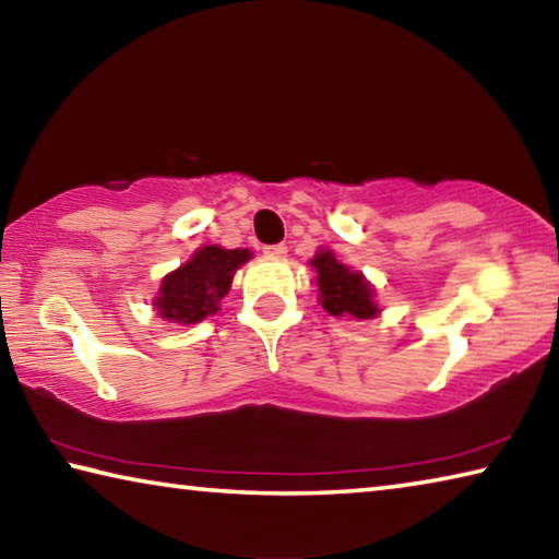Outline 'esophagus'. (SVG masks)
I'll return each instance as SVG.
<instances>
[{"label":"esophagus","mask_w":559,"mask_h":559,"mask_svg":"<svg viewBox=\"0 0 559 559\" xmlns=\"http://www.w3.org/2000/svg\"><path fill=\"white\" fill-rule=\"evenodd\" d=\"M263 253H266V257H273V259H283L288 253V246L286 243H273V246H266Z\"/></svg>","instance_id":"esophagus-1"}]
</instances>
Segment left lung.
<instances>
[{
  "label": "left lung",
  "instance_id": "left-lung-1",
  "mask_svg": "<svg viewBox=\"0 0 559 559\" xmlns=\"http://www.w3.org/2000/svg\"><path fill=\"white\" fill-rule=\"evenodd\" d=\"M310 266L318 271L320 306L330 316L370 320L380 313L370 281L359 271H349L345 263H340L333 251H318Z\"/></svg>",
  "mask_w": 559,
  "mask_h": 559
}]
</instances>
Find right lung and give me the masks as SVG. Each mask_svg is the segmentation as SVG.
Listing matches in <instances>:
<instances>
[{
  "instance_id": "obj_1",
  "label": "right lung",
  "mask_w": 559,
  "mask_h": 559,
  "mask_svg": "<svg viewBox=\"0 0 559 559\" xmlns=\"http://www.w3.org/2000/svg\"><path fill=\"white\" fill-rule=\"evenodd\" d=\"M249 259V249H222L214 243L202 246L192 259L163 278V286L153 300L159 318L192 325L216 313L222 298L231 288L236 269Z\"/></svg>"
}]
</instances>
